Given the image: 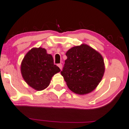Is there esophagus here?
Returning a JSON list of instances; mask_svg holds the SVG:
<instances>
[{"instance_id": "1", "label": "esophagus", "mask_w": 129, "mask_h": 129, "mask_svg": "<svg viewBox=\"0 0 129 129\" xmlns=\"http://www.w3.org/2000/svg\"><path fill=\"white\" fill-rule=\"evenodd\" d=\"M57 66H58V67H59V68H60V69H61V68H62V64H61V63H60V64H57Z\"/></svg>"}]
</instances>
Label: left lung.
<instances>
[{
  "label": "left lung",
  "mask_w": 129,
  "mask_h": 129,
  "mask_svg": "<svg viewBox=\"0 0 129 129\" xmlns=\"http://www.w3.org/2000/svg\"><path fill=\"white\" fill-rule=\"evenodd\" d=\"M67 59L61 75L73 92L84 95L92 91L101 82L105 72L101 54L91 47L83 44L67 52Z\"/></svg>",
  "instance_id": "left-lung-1"
}]
</instances>
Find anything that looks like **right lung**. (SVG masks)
I'll use <instances>...</instances> for the list:
<instances>
[{
    "instance_id": "1",
    "label": "right lung",
    "mask_w": 129,
    "mask_h": 129,
    "mask_svg": "<svg viewBox=\"0 0 129 129\" xmlns=\"http://www.w3.org/2000/svg\"><path fill=\"white\" fill-rule=\"evenodd\" d=\"M60 69L54 64L51 54L44 48H33L24 56L21 64V73L26 83L37 91L45 89L54 74Z\"/></svg>"
}]
</instances>
